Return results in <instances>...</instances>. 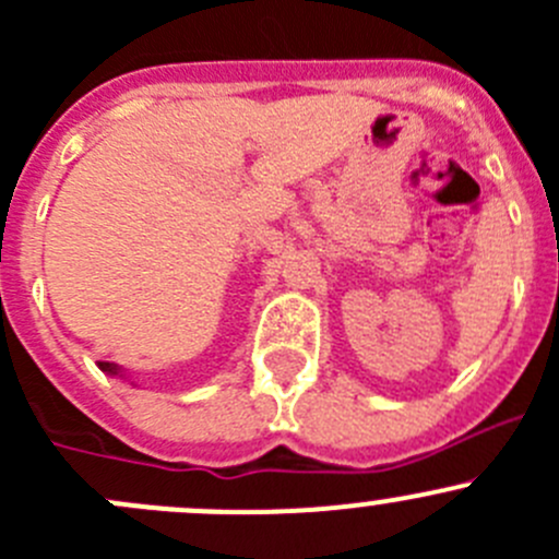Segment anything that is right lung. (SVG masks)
<instances>
[{
    "instance_id": "add662e5",
    "label": "right lung",
    "mask_w": 559,
    "mask_h": 559,
    "mask_svg": "<svg viewBox=\"0 0 559 559\" xmlns=\"http://www.w3.org/2000/svg\"><path fill=\"white\" fill-rule=\"evenodd\" d=\"M99 367H103V369H105V372H114V374H116V367H110V364H108V361H105V364H99Z\"/></svg>"
}]
</instances>
